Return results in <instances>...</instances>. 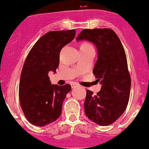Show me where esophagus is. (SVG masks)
<instances>
[{
  "instance_id": "1",
  "label": "esophagus",
  "mask_w": 149,
  "mask_h": 149,
  "mask_svg": "<svg viewBox=\"0 0 149 149\" xmlns=\"http://www.w3.org/2000/svg\"><path fill=\"white\" fill-rule=\"evenodd\" d=\"M77 86H78V85L77 84H72V88H75V87H77Z\"/></svg>"
}]
</instances>
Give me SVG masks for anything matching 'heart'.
<instances>
[{"label":"heart","mask_w":149,"mask_h":149,"mask_svg":"<svg viewBox=\"0 0 149 149\" xmlns=\"http://www.w3.org/2000/svg\"><path fill=\"white\" fill-rule=\"evenodd\" d=\"M81 46H82V47H88V46H92V45H91L90 43H88V42H82V44H81L80 47Z\"/></svg>","instance_id":"heart-1"}]
</instances>
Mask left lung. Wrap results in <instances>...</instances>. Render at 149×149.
<instances>
[{"label":"left lung","instance_id":"left-lung-1","mask_svg":"<svg viewBox=\"0 0 149 149\" xmlns=\"http://www.w3.org/2000/svg\"><path fill=\"white\" fill-rule=\"evenodd\" d=\"M76 40L91 41L98 49L93 73L102 86L95 95L86 91L85 114L101 126L112 124L124 113L130 93L131 78L123 44L117 34L109 28L84 29Z\"/></svg>","mask_w":149,"mask_h":149}]
</instances>
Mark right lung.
Returning a JSON list of instances; mask_svg holds the SVG:
<instances>
[{
  "instance_id": "add662e5",
  "label": "right lung",
  "mask_w": 149,
  "mask_h": 149,
  "mask_svg": "<svg viewBox=\"0 0 149 149\" xmlns=\"http://www.w3.org/2000/svg\"><path fill=\"white\" fill-rule=\"evenodd\" d=\"M75 34L74 29L47 32L35 42L25 59L19 95L22 109L31 124L45 126L61 115L71 85H51L48 72H56L61 48L74 39Z\"/></svg>"
}]
</instances>
